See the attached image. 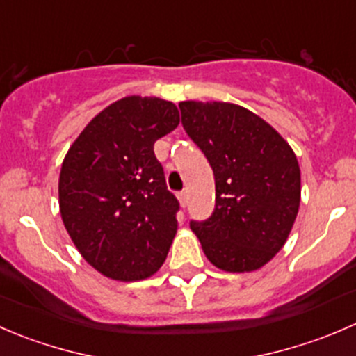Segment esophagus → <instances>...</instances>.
Here are the masks:
<instances>
[{"mask_svg":"<svg viewBox=\"0 0 356 356\" xmlns=\"http://www.w3.org/2000/svg\"><path fill=\"white\" fill-rule=\"evenodd\" d=\"M177 198H179V203H181V207H182V208H184L186 204H188V193H186V191H181V193H179Z\"/></svg>","mask_w":356,"mask_h":356,"instance_id":"1","label":"esophagus"}]
</instances>
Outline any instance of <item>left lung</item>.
I'll use <instances>...</instances> for the list:
<instances>
[{"label":"left lung","mask_w":356,"mask_h":356,"mask_svg":"<svg viewBox=\"0 0 356 356\" xmlns=\"http://www.w3.org/2000/svg\"><path fill=\"white\" fill-rule=\"evenodd\" d=\"M179 108L186 132L215 175L213 215L191 222V231L220 270H258L286 245L300 210L296 155L268 122L245 106L188 99Z\"/></svg>","instance_id":"obj_1"}]
</instances>
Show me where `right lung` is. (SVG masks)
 <instances>
[{"mask_svg":"<svg viewBox=\"0 0 356 356\" xmlns=\"http://www.w3.org/2000/svg\"><path fill=\"white\" fill-rule=\"evenodd\" d=\"M179 122L172 102L125 96L99 111L63 158V225L82 258L105 277L143 281L167 258L177 234L179 203L153 145Z\"/></svg>","mask_w":356,"mask_h":356,"instance_id":"1","label":"right lung"}]
</instances>
